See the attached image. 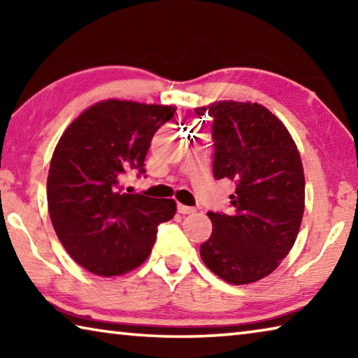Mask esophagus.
<instances>
[{"mask_svg": "<svg viewBox=\"0 0 358 358\" xmlns=\"http://www.w3.org/2000/svg\"><path fill=\"white\" fill-rule=\"evenodd\" d=\"M177 210H178V213H181V215H191V213H194V210L192 207H186V205H183V203H177Z\"/></svg>", "mask_w": 358, "mask_h": 358, "instance_id": "esophagus-1", "label": "esophagus"}]
</instances>
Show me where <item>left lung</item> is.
<instances>
[{
  "mask_svg": "<svg viewBox=\"0 0 358 358\" xmlns=\"http://www.w3.org/2000/svg\"><path fill=\"white\" fill-rule=\"evenodd\" d=\"M211 118L213 175L235 183L232 211H208L203 264L230 284L270 275L287 256L305 211L300 153L280 120L257 102L220 101L196 108Z\"/></svg>",
  "mask_w": 358,
  "mask_h": 358,
  "instance_id": "obj_1",
  "label": "left lung"
}]
</instances>
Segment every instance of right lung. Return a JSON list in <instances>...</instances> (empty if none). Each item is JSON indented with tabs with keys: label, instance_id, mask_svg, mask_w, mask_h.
I'll return each mask as SVG.
<instances>
[{
	"label": "right lung",
	"instance_id": "1",
	"mask_svg": "<svg viewBox=\"0 0 358 358\" xmlns=\"http://www.w3.org/2000/svg\"><path fill=\"white\" fill-rule=\"evenodd\" d=\"M177 107L108 99L72 121L53 151L47 178L48 213L69 256L99 276L141 265L155 245L157 226L177 203L123 191L128 172L145 173L155 132Z\"/></svg>",
	"mask_w": 358,
	"mask_h": 358
}]
</instances>
